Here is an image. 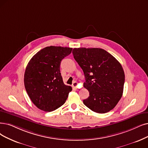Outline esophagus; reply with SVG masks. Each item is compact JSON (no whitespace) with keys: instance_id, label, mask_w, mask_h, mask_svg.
Wrapping results in <instances>:
<instances>
[{"instance_id":"34e87169","label":"esophagus","mask_w":148,"mask_h":148,"mask_svg":"<svg viewBox=\"0 0 148 148\" xmlns=\"http://www.w3.org/2000/svg\"><path fill=\"white\" fill-rule=\"evenodd\" d=\"M78 86V82L76 81H74L73 82V84H72V87L74 88H76V87Z\"/></svg>"}]
</instances>
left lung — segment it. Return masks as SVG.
<instances>
[{
  "instance_id": "8db88e82",
  "label": "left lung",
  "mask_w": 148,
  "mask_h": 148,
  "mask_svg": "<svg viewBox=\"0 0 148 148\" xmlns=\"http://www.w3.org/2000/svg\"><path fill=\"white\" fill-rule=\"evenodd\" d=\"M73 55L83 70L84 87L89 97L83 103L92 111L104 114L121 99L125 76L121 64L109 53L98 48H75Z\"/></svg>"
}]
</instances>
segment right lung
I'll list each match as a JSON object with an SVG mask.
<instances>
[{
  "mask_svg": "<svg viewBox=\"0 0 148 148\" xmlns=\"http://www.w3.org/2000/svg\"><path fill=\"white\" fill-rule=\"evenodd\" d=\"M72 50L69 47H47L35 54L28 63L24 85L28 95L38 109L51 112L66 102L72 88L64 84L60 64Z\"/></svg>",
  "mask_w": 148,
  "mask_h": 148,
  "instance_id": "right-lung-1",
  "label": "right lung"
}]
</instances>
